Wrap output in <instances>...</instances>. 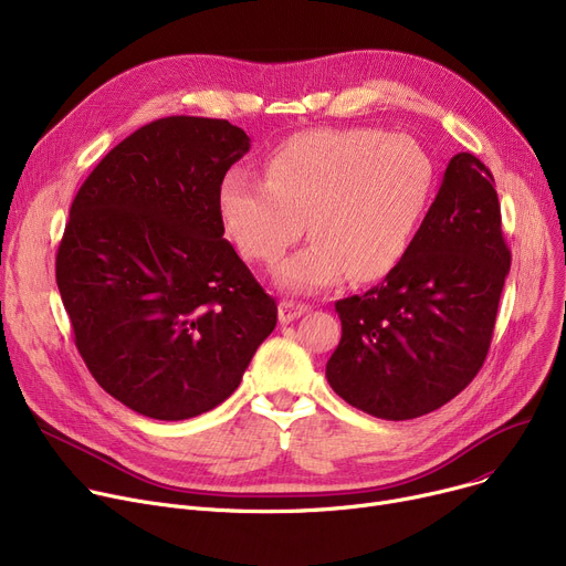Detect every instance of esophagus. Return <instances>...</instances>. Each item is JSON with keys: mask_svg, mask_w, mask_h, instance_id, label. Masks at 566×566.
Segmentation results:
<instances>
[{"mask_svg": "<svg viewBox=\"0 0 566 566\" xmlns=\"http://www.w3.org/2000/svg\"><path fill=\"white\" fill-rule=\"evenodd\" d=\"M307 310H310V305H305V303L282 301V303H280V321H282V323H291V321H295V318H301Z\"/></svg>", "mask_w": 566, "mask_h": 566, "instance_id": "obj_1", "label": "esophagus"}]
</instances>
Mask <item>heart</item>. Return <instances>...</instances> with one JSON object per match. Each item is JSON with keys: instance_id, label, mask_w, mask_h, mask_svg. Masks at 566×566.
Returning <instances> with one entry per match:
<instances>
[{"instance_id": "heart-1", "label": "heart", "mask_w": 566, "mask_h": 566, "mask_svg": "<svg viewBox=\"0 0 566 566\" xmlns=\"http://www.w3.org/2000/svg\"><path fill=\"white\" fill-rule=\"evenodd\" d=\"M433 160L408 135L378 128H318L289 137L265 160V184L229 171L218 218L233 248L256 263L277 261L305 231L312 243L275 280L310 293L353 275L380 280L401 263L433 190Z\"/></svg>"}]
</instances>
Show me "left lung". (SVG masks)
Segmentation results:
<instances>
[{"label":"left lung","mask_w":566,"mask_h":566,"mask_svg":"<svg viewBox=\"0 0 566 566\" xmlns=\"http://www.w3.org/2000/svg\"><path fill=\"white\" fill-rule=\"evenodd\" d=\"M493 174L457 154L392 273L337 301L331 388L380 420H412L454 399L482 369L512 252Z\"/></svg>","instance_id":"8db88e82"}]
</instances>
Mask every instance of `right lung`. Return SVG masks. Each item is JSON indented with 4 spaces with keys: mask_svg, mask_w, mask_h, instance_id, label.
<instances>
[{
    "mask_svg": "<svg viewBox=\"0 0 566 566\" xmlns=\"http://www.w3.org/2000/svg\"><path fill=\"white\" fill-rule=\"evenodd\" d=\"M248 151L224 118H158L116 144L73 199L56 286L75 346L101 388L146 418L220 406L275 331V301L218 218L220 181Z\"/></svg>",
    "mask_w": 566,
    "mask_h": 566,
    "instance_id": "obj_1",
    "label": "right lung"
}]
</instances>
